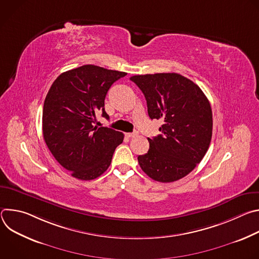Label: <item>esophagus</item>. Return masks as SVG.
<instances>
[{
    "instance_id": "1",
    "label": "esophagus",
    "mask_w": 259,
    "mask_h": 259,
    "mask_svg": "<svg viewBox=\"0 0 259 259\" xmlns=\"http://www.w3.org/2000/svg\"><path fill=\"white\" fill-rule=\"evenodd\" d=\"M138 135V132L137 131H134V132H132V133H126V136L127 137H135V136H137Z\"/></svg>"
}]
</instances>
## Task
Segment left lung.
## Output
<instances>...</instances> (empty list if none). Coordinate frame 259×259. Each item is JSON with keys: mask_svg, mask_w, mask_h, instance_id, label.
<instances>
[{"mask_svg": "<svg viewBox=\"0 0 259 259\" xmlns=\"http://www.w3.org/2000/svg\"><path fill=\"white\" fill-rule=\"evenodd\" d=\"M142 91L150 118L162 119L160 135L147 138L149 152L138 156L142 171L160 182L176 181L206 155L212 137L211 105L201 88L175 72L130 78Z\"/></svg>", "mask_w": 259, "mask_h": 259, "instance_id": "8db88e82", "label": "left lung"}]
</instances>
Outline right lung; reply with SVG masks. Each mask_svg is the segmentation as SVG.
Wrapping results in <instances>:
<instances>
[{
	"instance_id": "obj_1",
	"label": "right lung",
	"mask_w": 259,
	"mask_h": 259,
	"mask_svg": "<svg viewBox=\"0 0 259 259\" xmlns=\"http://www.w3.org/2000/svg\"><path fill=\"white\" fill-rule=\"evenodd\" d=\"M126 75L86 64L62 72L50 87L43 108V135L53 157L71 176L92 180L112 163L124 134L93 124L97 113L108 119L106 93Z\"/></svg>"
}]
</instances>
